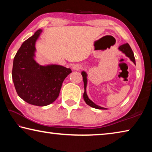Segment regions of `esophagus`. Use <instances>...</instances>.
Listing matches in <instances>:
<instances>
[{"instance_id":"obj_1","label":"esophagus","mask_w":152,"mask_h":152,"mask_svg":"<svg viewBox=\"0 0 152 152\" xmlns=\"http://www.w3.org/2000/svg\"><path fill=\"white\" fill-rule=\"evenodd\" d=\"M72 68H73V70H80V69L82 68V66L80 64H75V65H74L72 66Z\"/></svg>"}]
</instances>
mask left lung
Masks as SVG:
<instances>
[{
  "instance_id": "8db88e82",
  "label": "left lung",
  "mask_w": 152,
  "mask_h": 152,
  "mask_svg": "<svg viewBox=\"0 0 152 152\" xmlns=\"http://www.w3.org/2000/svg\"><path fill=\"white\" fill-rule=\"evenodd\" d=\"M119 50L120 51H121L123 53H125L126 56H127L128 58H129V59L132 60L133 63L135 64V57H134V54H133V52L132 50V48L129 46V45L128 43H125V44L121 45L119 46ZM82 78H83V81H84V92L83 94V97H84V101L86 102V103L89 105L90 107H93L94 109H105V108L101 107L100 106H98L95 103H94L91 100H90L88 99V96H87L86 94V85H87V74L84 71L82 72Z\"/></svg>"
}]
</instances>
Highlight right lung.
I'll return each mask as SVG.
<instances>
[{"label":"right lung","instance_id":"1","mask_svg":"<svg viewBox=\"0 0 152 152\" xmlns=\"http://www.w3.org/2000/svg\"><path fill=\"white\" fill-rule=\"evenodd\" d=\"M42 29L23 43L15 55L12 78L17 94L30 104L43 107L54 102L62 83L72 72L60 65L41 66L35 60V42Z\"/></svg>","mask_w":152,"mask_h":152}]
</instances>
